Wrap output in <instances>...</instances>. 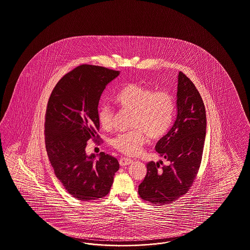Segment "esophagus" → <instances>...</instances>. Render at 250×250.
<instances>
[{"label":"esophagus","instance_id":"esophagus-1","mask_svg":"<svg viewBox=\"0 0 250 250\" xmlns=\"http://www.w3.org/2000/svg\"><path fill=\"white\" fill-rule=\"evenodd\" d=\"M133 162V160H131L129 158H125V157H123L121 158L119 163H120L121 167H125V166H128L131 163Z\"/></svg>","mask_w":250,"mask_h":250}]
</instances>
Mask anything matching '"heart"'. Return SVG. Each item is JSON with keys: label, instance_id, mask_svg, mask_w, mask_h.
Wrapping results in <instances>:
<instances>
[{"label": "heart", "instance_id": "b5f03b06", "mask_svg": "<svg viewBox=\"0 0 250 250\" xmlns=\"http://www.w3.org/2000/svg\"><path fill=\"white\" fill-rule=\"evenodd\" d=\"M115 102L124 110L133 112L132 128L135 131L118 134L111 144L127 155L140 153L146 142V134L151 140H158L169 130L175 114V100L167 91H154L138 83L122 87ZM99 122L103 129L112 126L113 110L103 104L99 108Z\"/></svg>", "mask_w": 250, "mask_h": 250}]
</instances>
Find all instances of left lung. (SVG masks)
<instances>
[{
    "label": "left lung",
    "instance_id": "obj_1",
    "mask_svg": "<svg viewBox=\"0 0 250 250\" xmlns=\"http://www.w3.org/2000/svg\"><path fill=\"white\" fill-rule=\"evenodd\" d=\"M177 89L176 118L155 146L169 164L160 168L159 162L148 163L147 174L139 186L142 199L162 206L179 199L190 189L199 169L206 139L204 102L193 83L181 71Z\"/></svg>",
    "mask_w": 250,
    "mask_h": 250
}]
</instances>
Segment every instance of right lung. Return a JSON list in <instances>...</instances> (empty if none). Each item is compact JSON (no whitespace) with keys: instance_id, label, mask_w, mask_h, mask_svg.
I'll return each mask as SVG.
<instances>
[{"instance_id":"add662e5","label":"right lung","mask_w":250,"mask_h":250,"mask_svg":"<svg viewBox=\"0 0 250 250\" xmlns=\"http://www.w3.org/2000/svg\"><path fill=\"white\" fill-rule=\"evenodd\" d=\"M119 70L81 65L63 76L52 91L45 116V145L55 174L73 197L89 202L106 196L120 166L116 158L85 151L98 139L99 102Z\"/></svg>"}]
</instances>
